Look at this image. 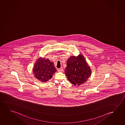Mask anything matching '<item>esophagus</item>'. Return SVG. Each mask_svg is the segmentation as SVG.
Instances as JSON below:
<instances>
[{
	"label": "esophagus",
	"mask_w": 125,
	"mask_h": 125,
	"mask_svg": "<svg viewBox=\"0 0 125 125\" xmlns=\"http://www.w3.org/2000/svg\"><path fill=\"white\" fill-rule=\"evenodd\" d=\"M63 71V69L62 68L58 69V71L59 72H62Z\"/></svg>",
	"instance_id": "esophagus-1"
}]
</instances>
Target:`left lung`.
I'll use <instances>...</instances> for the list:
<instances>
[{
	"mask_svg": "<svg viewBox=\"0 0 125 125\" xmlns=\"http://www.w3.org/2000/svg\"><path fill=\"white\" fill-rule=\"evenodd\" d=\"M65 72L68 80L76 86L85 83L91 74L90 68L81 54L68 59Z\"/></svg>",
	"mask_w": 125,
	"mask_h": 125,
	"instance_id": "left-lung-1",
	"label": "left lung"
}]
</instances>
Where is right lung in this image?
I'll return each mask as SVG.
<instances>
[{
    "instance_id": "obj_1",
    "label": "right lung",
    "mask_w": 125,
    "mask_h": 125,
    "mask_svg": "<svg viewBox=\"0 0 125 125\" xmlns=\"http://www.w3.org/2000/svg\"><path fill=\"white\" fill-rule=\"evenodd\" d=\"M32 71L36 79L45 83L51 79L57 70L53 62L45 58L40 57L36 61Z\"/></svg>"
}]
</instances>
